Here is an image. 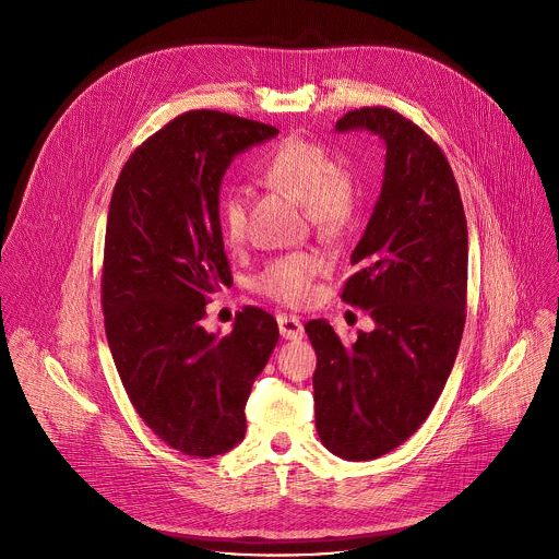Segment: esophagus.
<instances>
[{"label":"esophagus","instance_id":"34e87169","mask_svg":"<svg viewBox=\"0 0 559 559\" xmlns=\"http://www.w3.org/2000/svg\"><path fill=\"white\" fill-rule=\"evenodd\" d=\"M276 321H278V332H281V336H283V338H287V341H298V338H302V336H305L302 323L298 321L296 316L278 313V316H276Z\"/></svg>","mask_w":559,"mask_h":559}]
</instances>
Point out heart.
Returning <instances> with one entry per match:
<instances>
[{"label": "heart", "instance_id": "obj_1", "mask_svg": "<svg viewBox=\"0 0 559 559\" xmlns=\"http://www.w3.org/2000/svg\"><path fill=\"white\" fill-rule=\"evenodd\" d=\"M261 179L302 203L316 231L325 238L341 236L358 205L354 181L338 173V162L321 145L302 136L283 139L259 168ZM218 225L225 243L246 241V199L238 190L225 192L218 205ZM323 261L313 252H292L265 265L254 278V289L289 307H302L313 298V281Z\"/></svg>", "mask_w": 559, "mask_h": 559}]
</instances>
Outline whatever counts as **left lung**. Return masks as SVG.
Segmentation results:
<instances>
[{
  "instance_id": "obj_1",
  "label": "left lung",
  "mask_w": 559,
  "mask_h": 559,
  "mask_svg": "<svg viewBox=\"0 0 559 559\" xmlns=\"http://www.w3.org/2000/svg\"><path fill=\"white\" fill-rule=\"evenodd\" d=\"M338 132L367 130L386 147L384 179L341 298L369 311L373 332L343 345L309 321L313 405L321 442L345 460L401 447L431 414L464 332L468 231L440 145L391 108L347 112Z\"/></svg>"
}]
</instances>
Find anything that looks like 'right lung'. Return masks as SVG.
Returning <instances> with one entry per match:
<instances>
[{
	"label": "right lung",
	"instance_id": "obj_1",
	"mask_svg": "<svg viewBox=\"0 0 559 559\" xmlns=\"http://www.w3.org/2000/svg\"><path fill=\"white\" fill-rule=\"evenodd\" d=\"M267 123L190 110L126 162L108 210L102 307L108 345L141 420L168 447L212 457L246 438V403L276 343L274 316L236 313L218 338L201 325L231 283L218 190L231 158L276 136Z\"/></svg>",
	"mask_w": 559,
	"mask_h": 559
}]
</instances>
